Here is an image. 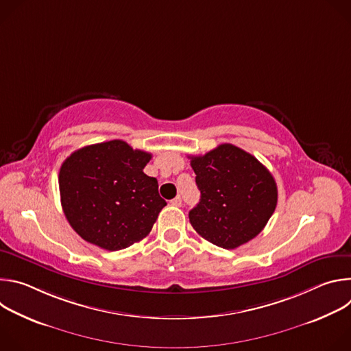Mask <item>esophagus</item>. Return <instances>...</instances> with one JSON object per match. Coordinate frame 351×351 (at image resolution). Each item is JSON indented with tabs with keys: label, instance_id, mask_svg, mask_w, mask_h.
Returning a JSON list of instances; mask_svg holds the SVG:
<instances>
[{
	"label": "esophagus",
	"instance_id": "34e87169",
	"mask_svg": "<svg viewBox=\"0 0 351 351\" xmlns=\"http://www.w3.org/2000/svg\"><path fill=\"white\" fill-rule=\"evenodd\" d=\"M171 204L175 206V207H180V206H182V198H180V195L175 197V198L172 199V202H171Z\"/></svg>",
	"mask_w": 351,
	"mask_h": 351
}]
</instances>
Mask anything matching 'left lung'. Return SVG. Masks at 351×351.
<instances>
[{"mask_svg": "<svg viewBox=\"0 0 351 351\" xmlns=\"http://www.w3.org/2000/svg\"><path fill=\"white\" fill-rule=\"evenodd\" d=\"M190 160L202 193L199 203L189 213L195 232L226 250L254 239L278 203L271 172L256 157L229 143Z\"/></svg>", "mask_w": 351, "mask_h": 351, "instance_id": "1", "label": "left lung"}]
</instances>
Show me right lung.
<instances>
[{
	"label": "right lung",
	"instance_id": "obj_1",
	"mask_svg": "<svg viewBox=\"0 0 351 351\" xmlns=\"http://www.w3.org/2000/svg\"><path fill=\"white\" fill-rule=\"evenodd\" d=\"M152 154L111 140L76 149L61 165L64 214L86 241L108 252L144 239L167 206L156 178L143 169Z\"/></svg>",
	"mask_w": 351,
	"mask_h": 351
}]
</instances>
